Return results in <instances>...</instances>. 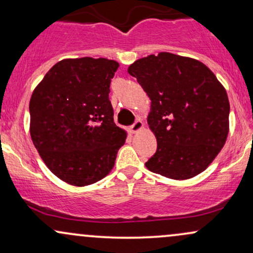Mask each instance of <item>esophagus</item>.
I'll use <instances>...</instances> for the list:
<instances>
[{
    "instance_id": "1",
    "label": "esophagus",
    "mask_w": 253,
    "mask_h": 253,
    "mask_svg": "<svg viewBox=\"0 0 253 253\" xmlns=\"http://www.w3.org/2000/svg\"><path fill=\"white\" fill-rule=\"evenodd\" d=\"M143 127H144L143 121H141L140 119H136L135 123L133 124L132 126L129 127V130H130V132H132V133H136V132H138V130L143 129Z\"/></svg>"
}]
</instances>
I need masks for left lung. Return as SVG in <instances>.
<instances>
[{"label": "left lung", "instance_id": "obj_1", "mask_svg": "<svg viewBox=\"0 0 253 253\" xmlns=\"http://www.w3.org/2000/svg\"><path fill=\"white\" fill-rule=\"evenodd\" d=\"M128 74L151 100L147 117L157 151L145 163L172 179L199 175L222 149L228 134L226 90L205 64L161 52L135 60Z\"/></svg>", "mask_w": 253, "mask_h": 253}]
</instances>
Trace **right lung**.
Instances as JSON below:
<instances>
[{
  "mask_svg": "<svg viewBox=\"0 0 253 253\" xmlns=\"http://www.w3.org/2000/svg\"><path fill=\"white\" fill-rule=\"evenodd\" d=\"M118 68L106 58L63 59L32 94V141L46 167L69 184L84 187L106 177L126 140L109 101Z\"/></svg>",
  "mask_w": 253,
  "mask_h": 253,
  "instance_id": "1",
  "label": "right lung"
}]
</instances>
